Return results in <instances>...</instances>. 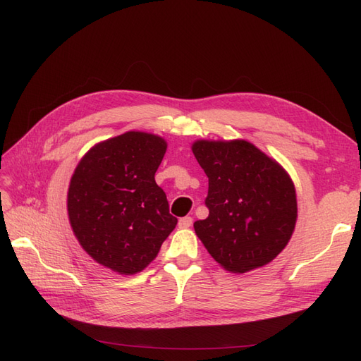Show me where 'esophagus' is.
<instances>
[{"label": "esophagus", "mask_w": 361, "mask_h": 361, "mask_svg": "<svg viewBox=\"0 0 361 361\" xmlns=\"http://www.w3.org/2000/svg\"><path fill=\"white\" fill-rule=\"evenodd\" d=\"M191 224H192V218L191 216H183V218H180V220H179V227L180 228H188V227H191Z\"/></svg>", "instance_id": "obj_1"}]
</instances>
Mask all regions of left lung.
<instances>
[{"label":"left lung","instance_id":"left-lung-1","mask_svg":"<svg viewBox=\"0 0 361 361\" xmlns=\"http://www.w3.org/2000/svg\"><path fill=\"white\" fill-rule=\"evenodd\" d=\"M192 154L209 179V215L194 223L215 262L244 274L274 260L297 223V192L289 173L247 140H197Z\"/></svg>","mask_w":361,"mask_h":361}]
</instances>
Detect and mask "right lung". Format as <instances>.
I'll return each mask as SVG.
<instances>
[{"label": "right lung", "instance_id": "add662e5", "mask_svg": "<svg viewBox=\"0 0 361 361\" xmlns=\"http://www.w3.org/2000/svg\"><path fill=\"white\" fill-rule=\"evenodd\" d=\"M166 150L162 137L128 130L94 145L72 174L73 235L94 262L117 274L143 271L178 224L155 182Z\"/></svg>", "mask_w": 361, "mask_h": 361}]
</instances>
